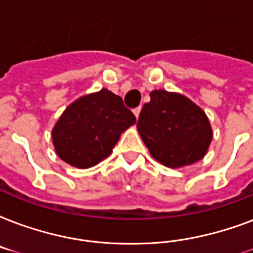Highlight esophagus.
<instances>
[{"label": "esophagus", "mask_w": 253, "mask_h": 253, "mask_svg": "<svg viewBox=\"0 0 253 253\" xmlns=\"http://www.w3.org/2000/svg\"><path fill=\"white\" fill-rule=\"evenodd\" d=\"M140 110H142V106L136 107V109H134V114L136 118H139V114H140Z\"/></svg>", "instance_id": "obj_1"}]
</instances>
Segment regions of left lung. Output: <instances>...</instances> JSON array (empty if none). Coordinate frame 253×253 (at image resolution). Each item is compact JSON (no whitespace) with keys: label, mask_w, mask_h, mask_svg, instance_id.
<instances>
[{"label":"left lung","mask_w":253,"mask_h":253,"mask_svg":"<svg viewBox=\"0 0 253 253\" xmlns=\"http://www.w3.org/2000/svg\"><path fill=\"white\" fill-rule=\"evenodd\" d=\"M138 119V131L152 158L169 168L190 166L204 158L212 139L205 111L185 95L151 91Z\"/></svg>","instance_id":"8db88e82"}]
</instances>
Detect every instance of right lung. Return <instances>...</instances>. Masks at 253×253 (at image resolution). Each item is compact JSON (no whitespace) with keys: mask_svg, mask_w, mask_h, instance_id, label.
Masks as SVG:
<instances>
[{"mask_svg":"<svg viewBox=\"0 0 253 253\" xmlns=\"http://www.w3.org/2000/svg\"><path fill=\"white\" fill-rule=\"evenodd\" d=\"M135 122L119 95L101 89L65 109L52 130L55 151L69 166L90 168L113 152L121 134Z\"/></svg>","mask_w":253,"mask_h":253,"instance_id":"obj_1","label":"right lung"}]
</instances>
